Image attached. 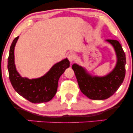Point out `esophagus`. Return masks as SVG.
Segmentation results:
<instances>
[{"instance_id":"34e87169","label":"esophagus","mask_w":133,"mask_h":133,"mask_svg":"<svg viewBox=\"0 0 133 133\" xmlns=\"http://www.w3.org/2000/svg\"><path fill=\"white\" fill-rule=\"evenodd\" d=\"M68 58L70 62L72 63V62H73V61H74V59H75V55H74V53L69 52L68 54Z\"/></svg>"}]
</instances>
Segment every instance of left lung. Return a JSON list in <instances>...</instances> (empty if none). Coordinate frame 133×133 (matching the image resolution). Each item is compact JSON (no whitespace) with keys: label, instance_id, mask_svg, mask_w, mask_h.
I'll return each mask as SVG.
<instances>
[{"label":"left lung","instance_id":"left-lung-1","mask_svg":"<svg viewBox=\"0 0 133 133\" xmlns=\"http://www.w3.org/2000/svg\"><path fill=\"white\" fill-rule=\"evenodd\" d=\"M115 50L117 63L108 75L103 77L92 76L80 65L74 64V70L81 92L91 99L103 100L114 94L123 83L126 73V55L118 41L107 39Z\"/></svg>","mask_w":133,"mask_h":133}]
</instances>
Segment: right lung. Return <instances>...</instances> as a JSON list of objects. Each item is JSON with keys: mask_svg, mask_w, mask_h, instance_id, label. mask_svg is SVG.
Returning a JSON list of instances; mask_svg holds the SVG:
<instances>
[{"mask_svg": "<svg viewBox=\"0 0 133 133\" xmlns=\"http://www.w3.org/2000/svg\"><path fill=\"white\" fill-rule=\"evenodd\" d=\"M19 36L14 39L10 47L7 68L10 81L19 95L32 103H46L54 97L57 90L58 81L65 70L69 67V61L65 59L56 64L42 77L29 79L22 77L17 71L14 63V47Z\"/></svg>", "mask_w": 133, "mask_h": 133, "instance_id": "obj_1", "label": "right lung"}]
</instances>
